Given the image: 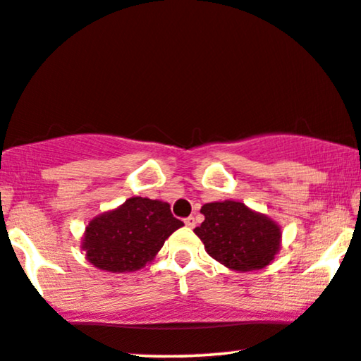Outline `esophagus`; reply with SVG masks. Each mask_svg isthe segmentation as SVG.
Instances as JSON below:
<instances>
[{"instance_id": "1", "label": "esophagus", "mask_w": 361, "mask_h": 361, "mask_svg": "<svg viewBox=\"0 0 361 361\" xmlns=\"http://www.w3.org/2000/svg\"><path fill=\"white\" fill-rule=\"evenodd\" d=\"M185 224L188 226V228H195V226H196V219L193 218V216H188V218H185Z\"/></svg>"}]
</instances>
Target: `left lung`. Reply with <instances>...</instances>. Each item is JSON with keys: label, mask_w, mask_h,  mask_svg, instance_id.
Listing matches in <instances>:
<instances>
[{"label": "left lung", "mask_w": 361, "mask_h": 361, "mask_svg": "<svg viewBox=\"0 0 361 361\" xmlns=\"http://www.w3.org/2000/svg\"><path fill=\"white\" fill-rule=\"evenodd\" d=\"M204 221L195 229L206 251L226 267L256 271L272 261L281 246L279 226L244 203L221 201L201 208Z\"/></svg>", "instance_id": "left-lung-1"}]
</instances>
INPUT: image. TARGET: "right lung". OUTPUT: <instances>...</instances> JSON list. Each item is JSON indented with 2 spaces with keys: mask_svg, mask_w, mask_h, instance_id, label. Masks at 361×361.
<instances>
[{
  "mask_svg": "<svg viewBox=\"0 0 361 361\" xmlns=\"http://www.w3.org/2000/svg\"><path fill=\"white\" fill-rule=\"evenodd\" d=\"M183 226L170 204L142 198L127 200L85 228L82 247L89 262L109 272H130L155 257L168 236Z\"/></svg>",
  "mask_w": 361,
  "mask_h": 361,
  "instance_id": "obj_1",
  "label": "right lung"
}]
</instances>
